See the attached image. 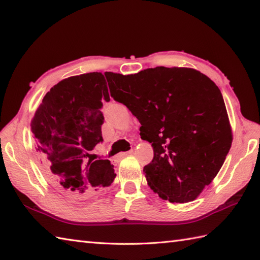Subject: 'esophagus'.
I'll list each match as a JSON object with an SVG mask.
<instances>
[{"label":"esophagus","mask_w":260,"mask_h":260,"mask_svg":"<svg viewBox=\"0 0 260 260\" xmlns=\"http://www.w3.org/2000/svg\"><path fill=\"white\" fill-rule=\"evenodd\" d=\"M132 154H133V151H128V152H124V153H119L117 156H116V158L117 159H120V158H123V157H125V156H128V155H132Z\"/></svg>","instance_id":"1"}]
</instances>
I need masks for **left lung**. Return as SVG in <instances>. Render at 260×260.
<instances>
[{
	"instance_id": "left-lung-1",
	"label": "left lung",
	"mask_w": 260,
	"mask_h": 260,
	"mask_svg": "<svg viewBox=\"0 0 260 260\" xmlns=\"http://www.w3.org/2000/svg\"><path fill=\"white\" fill-rule=\"evenodd\" d=\"M110 96L141 123L154 157L144 167L148 186L163 200H196L221 169L233 131L221 91L200 71L148 68L134 75L106 73Z\"/></svg>"
}]
</instances>
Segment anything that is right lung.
<instances>
[{
  "instance_id": "add662e5",
  "label": "right lung",
  "mask_w": 260,
  "mask_h": 260,
  "mask_svg": "<svg viewBox=\"0 0 260 260\" xmlns=\"http://www.w3.org/2000/svg\"><path fill=\"white\" fill-rule=\"evenodd\" d=\"M103 99L108 102L109 93L102 73L69 77L46 93L31 120L43 173L71 201L96 194L116 176L109 159L86 162L103 142Z\"/></svg>"
}]
</instances>
